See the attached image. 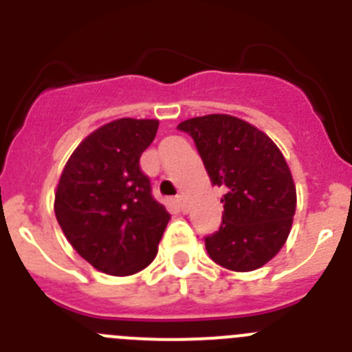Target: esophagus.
Segmentation results:
<instances>
[{
	"label": "esophagus",
	"mask_w": 352,
	"mask_h": 352,
	"mask_svg": "<svg viewBox=\"0 0 352 352\" xmlns=\"http://www.w3.org/2000/svg\"><path fill=\"white\" fill-rule=\"evenodd\" d=\"M176 203L179 204V210H182L183 213H186V211H188V208H186V201H185V197H183L182 194L176 195Z\"/></svg>",
	"instance_id": "1"
}]
</instances>
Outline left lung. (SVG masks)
Here are the masks:
<instances>
[{
    "mask_svg": "<svg viewBox=\"0 0 352 352\" xmlns=\"http://www.w3.org/2000/svg\"><path fill=\"white\" fill-rule=\"evenodd\" d=\"M203 158L211 183L223 188L219 231L206 250L232 272H252L278 254L296 211V186L275 142L247 121L227 114L192 118L178 125Z\"/></svg>",
    "mask_w": 352,
    "mask_h": 352,
    "instance_id": "8db88e82",
    "label": "left lung"
}]
</instances>
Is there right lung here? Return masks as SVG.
Instances as JSON below:
<instances>
[{"label":"right lung","instance_id":"add662e5","mask_svg":"<svg viewBox=\"0 0 352 352\" xmlns=\"http://www.w3.org/2000/svg\"><path fill=\"white\" fill-rule=\"evenodd\" d=\"M157 130V120L111 121L77 146L61 173L58 223L77 254L107 275L144 270L170 219L139 166Z\"/></svg>","mask_w":352,"mask_h":352}]
</instances>
